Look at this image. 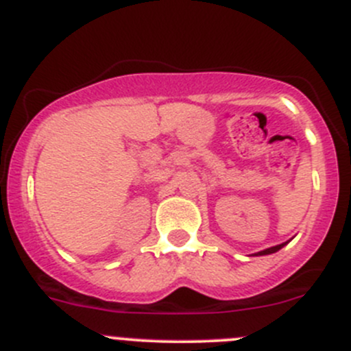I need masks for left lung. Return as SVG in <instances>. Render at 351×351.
<instances>
[{"mask_svg":"<svg viewBox=\"0 0 351 351\" xmlns=\"http://www.w3.org/2000/svg\"><path fill=\"white\" fill-rule=\"evenodd\" d=\"M287 243H282V244H278V246H274V247H268V250H265V251H260V253H256V254H270V253H275V251H278L280 250V247H284Z\"/></svg>","mask_w":351,"mask_h":351,"instance_id":"8db88e82","label":"left lung"}]
</instances>
